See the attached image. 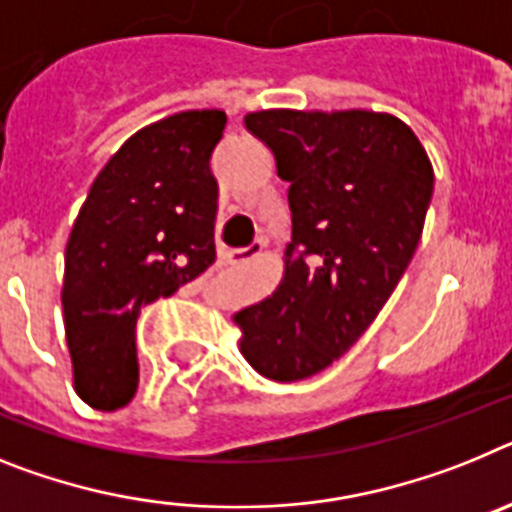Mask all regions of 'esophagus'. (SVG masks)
Wrapping results in <instances>:
<instances>
[{
	"mask_svg": "<svg viewBox=\"0 0 512 512\" xmlns=\"http://www.w3.org/2000/svg\"><path fill=\"white\" fill-rule=\"evenodd\" d=\"M262 250H265V242H262V239H255L250 247H242V250L231 252V257H234V262H250L255 260L257 255H262Z\"/></svg>",
	"mask_w": 512,
	"mask_h": 512,
	"instance_id": "34e87169",
	"label": "esophagus"
}]
</instances>
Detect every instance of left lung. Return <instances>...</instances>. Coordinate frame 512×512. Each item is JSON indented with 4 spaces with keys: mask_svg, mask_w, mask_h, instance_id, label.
Wrapping results in <instances>:
<instances>
[{
    "mask_svg": "<svg viewBox=\"0 0 512 512\" xmlns=\"http://www.w3.org/2000/svg\"><path fill=\"white\" fill-rule=\"evenodd\" d=\"M286 180L291 244L273 296L234 314L260 376L301 381L353 348L420 242L433 167L407 123L371 110L244 118Z\"/></svg>",
    "mask_w": 512,
    "mask_h": 512,
    "instance_id": "1",
    "label": "left lung"
}]
</instances>
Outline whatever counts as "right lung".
<instances>
[{"label": "right lung", "mask_w": 512, "mask_h": 512, "mask_svg": "<svg viewBox=\"0 0 512 512\" xmlns=\"http://www.w3.org/2000/svg\"><path fill=\"white\" fill-rule=\"evenodd\" d=\"M224 110H185L133 133L92 182L64 257V327L74 386L102 412L139 386L141 306L167 299L216 260L219 185L211 154Z\"/></svg>", "instance_id": "1"}]
</instances>
